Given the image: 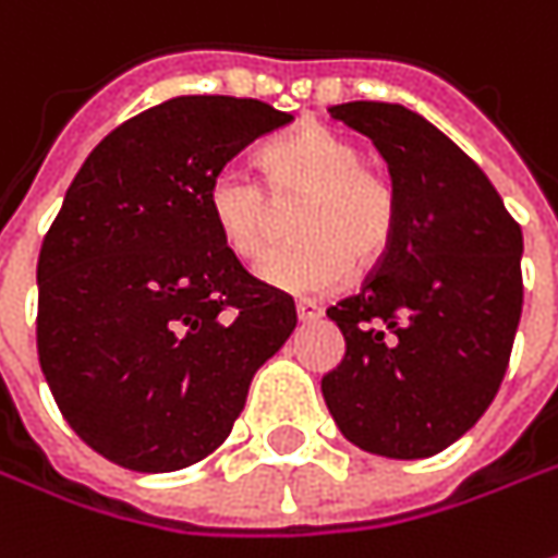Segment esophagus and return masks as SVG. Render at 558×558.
I'll list each match as a JSON object with an SVG mask.
<instances>
[{
  "label": "esophagus",
  "mask_w": 558,
  "mask_h": 558,
  "mask_svg": "<svg viewBox=\"0 0 558 558\" xmlns=\"http://www.w3.org/2000/svg\"><path fill=\"white\" fill-rule=\"evenodd\" d=\"M296 317H299V320H317V317H320V305L308 302V299H299V302H296Z\"/></svg>",
  "instance_id": "esophagus-1"
}]
</instances>
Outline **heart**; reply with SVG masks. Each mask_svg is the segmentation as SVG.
Segmentation results:
<instances>
[{
  "label": "heart",
  "instance_id": "b5f03b06",
  "mask_svg": "<svg viewBox=\"0 0 558 558\" xmlns=\"http://www.w3.org/2000/svg\"><path fill=\"white\" fill-rule=\"evenodd\" d=\"M262 182L221 169L206 187V213L231 256L259 265L275 246L280 209H293L290 250L265 262L262 278L293 293L333 290L389 253L398 231L392 182L361 160V147L330 129H302L262 150Z\"/></svg>",
  "mask_w": 558,
  "mask_h": 558
}]
</instances>
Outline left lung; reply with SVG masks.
<instances>
[{
    "label": "left lung",
    "mask_w": 558,
    "mask_h": 558,
    "mask_svg": "<svg viewBox=\"0 0 558 558\" xmlns=\"http://www.w3.org/2000/svg\"><path fill=\"white\" fill-rule=\"evenodd\" d=\"M330 113L386 157L398 231L361 293L327 308L345 355L320 379L324 401L361 451L433 457L504 383L522 317V228L478 163L420 113L383 101Z\"/></svg>",
    "instance_id": "obj_1"
}]
</instances>
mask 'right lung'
Returning <instances> with one entry per match:
<instances>
[{
  "instance_id": "add662e5",
  "label": "right lung",
  "mask_w": 558,
  "mask_h": 558,
  "mask_svg": "<svg viewBox=\"0 0 558 558\" xmlns=\"http://www.w3.org/2000/svg\"><path fill=\"white\" fill-rule=\"evenodd\" d=\"M290 120L253 98H169L117 125L68 187L36 265V349L70 429L110 463L172 472L216 451L293 333V299L206 213L213 175Z\"/></svg>"
}]
</instances>
